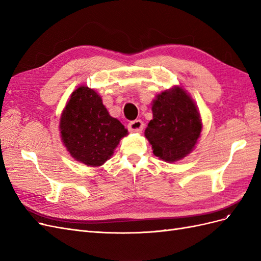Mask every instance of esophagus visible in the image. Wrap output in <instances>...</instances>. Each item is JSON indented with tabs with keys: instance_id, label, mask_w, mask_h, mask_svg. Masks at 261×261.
<instances>
[{
	"instance_id": "1",
	"label": "esophagus",
	"mask_w": 261,
	"mask_h": 261,
	"mask_svg": "<svg viewBox=\"0 0 261 261\" xmlns=\"http://www.w3.org/2000/svg\"><path fill=\"white\" fill-rule=\"evenodd\" d=\"M127 127H128L129 132L137 133V132L143 130L144 123H143V121H140V120H135V121L129 122L128 125H127Z\"/></svg>"
}]
</instances>
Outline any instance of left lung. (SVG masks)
<instances>
[{"label": "left lung", "mask_w": 261, "mask_h": 261, "mask_svg": "<svg viewBox=\"0 0 261 261\" xmlns=\"http://www.w3.org/2000/svg\"><path fill=\"white\" fill-rule=\"evenodd\" d=\"M152 120L145 136L153 154L175 162L193 151L202 128L200 113L192 97L175 86L158 94L152 103Z\"/></svg>", "instance_id": "obj_1"}]
</instances>
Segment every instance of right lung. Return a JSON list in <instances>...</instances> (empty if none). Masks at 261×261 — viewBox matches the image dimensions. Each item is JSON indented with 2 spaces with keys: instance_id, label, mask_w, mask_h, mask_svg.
<instances>
[{
  "instance_id": "1",
  "label": "right lung",
  "mask_w": 261,
  "mask_h": 261,
  "mask_svg": "<svg viewBox=\"0 0 261 261\" xmlns=\"http://www.w3.org/2000/svg\"><path fill=\"white\" fill-rule=\"evenodd\" d=\"M60 133L63 144L76 161L100 167L111 158L127 129L109 114L96 91L80 86L63 110Z\"/></svg>"
}]
</instances>
